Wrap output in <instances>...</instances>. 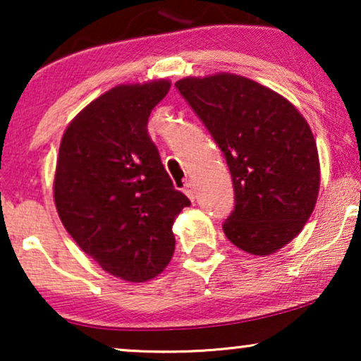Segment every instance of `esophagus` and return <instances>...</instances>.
<instances>
[{
    "mask_svg": "<svg viewBox=\"0 0 361 361\" xmlns=\"http://www.w3.org/2000/svg\"><path fill=\"white\" fill-rule=\"evenodd\" d=\"M184 192L192 202L195 200V187H194V184H192V182H187L185 187H184Z\"/></svg>",
    "mask_w": 361,
    "mask_h": 361,
    "instance_id": "esophagus-1",
    "label": "esophagus"
}]
</instances>
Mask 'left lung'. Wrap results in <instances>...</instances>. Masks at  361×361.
Here are the masks:
<instances>
[{
  "mask_svg": "<svg viewBox=\"0 0 361 361\" xmlns=\"http://www.w3.org/2000/svg\"><path fill=\"white\" fill-rule=\"evenodd\" d=\"M221 152L235 187L224 231L250 255L268 256L300 233L320 187L309 123L278 92L236 73L176 82Z\"/></svg>",
  "mask_w": 361,
  "mask_h": 361,
  "instance_id": "8db88e82",
  "label": "left lung"
}]
</instances>
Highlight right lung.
Masks as SVG:
<instances>
[{
    "label": "right lung",
    "mask_w": 361,
    "mask_h": 361,
    "mask_svg": "<svg viewBox=\"0 0 361 361\" xmlns=\"http://www.w3.org/2000/svg\"><path fill=\"white\" fill-rule=\"evenodd\" d=\"M166 78L116 85L88 103L63 131L54 202L62 225L102 269L145 283L169 264L172 225L190 200L172 185L147 135Z\"/></svg>",
    "instance_id": "obj_1"
}]
</instances>
